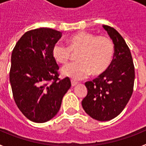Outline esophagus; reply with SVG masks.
Wrapping results in <instances>:
<instances>
[{"label":"esophagus","instance_id":"obj_1","mask_svg":"<svg viewBox=\"0 0 146 146\" xmlns=\"http://www.w3.org/2000/svg\"><path fill=\"white\" fill-rule=\"evenodd\" d=\"M71 82H72V86H73V87H74V86H75L76 85L78 84V82H75V81H73V80H71Z\"/></svg>","mask_w":146,"mask_h":146}]
</instances>
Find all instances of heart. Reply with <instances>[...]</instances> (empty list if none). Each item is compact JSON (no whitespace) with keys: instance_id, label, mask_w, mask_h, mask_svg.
I'll return each instance as SVG.
<instances>
[{"instance_id":"1","label":"heart","mask_w":146,"mask_h":146,"mask_svg":"<svg viewBox=\"0 0 146 146\" xmlns=\"http://www.w3.org/2000/svg\"><path fill=\"white\" fill-rule=\"evenodd\" d=\"M66 46L57 42L52 48V56L58 64H66L72 52H77V61L64 66L60 73L64 77L80 80L91 74L98 76L106 72L113 61L115 47L108 36L80 31L66 38Z\"/></svg>"}]
</instances>
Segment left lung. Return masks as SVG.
Masks as SVG:
<instances>
[{"instance_id": "obj_1", "label": "left lung", "mask_w": 146, "mask_h": 146, "mask_svg": "<svg viewBox=\"0 0 146 146\" xmlns=\"http://www.w3.org/2000/svg\"><path fill=\"white\" fill-rule=\"evenodd\" d=\"M114 44L113 61L108 70L85 83L87 96L82 99L85 112L95 120L107 121L118 116L133 92L135 67L129 47L115 28L103 25Z\"/></svg>"}]
</instances>
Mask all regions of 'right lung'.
I'll return each mask as SVG.
<instances>
[{"label": "right lung", "mask_w": 146, "mask_h": 146, "mask_svg": "<svg viewBox=\"0 0 146 146\" xmlns=\"http://www.w3.org/2000/svg\"><path fill=\"white\" fill-rule=\"evenodd\" d=\"M62 33L51 28L31 30L22 36L13 50L9 80L17 106L35 123L52 119L71 87L69 77L59 80V67L52 56Z\"/></svg>", "instance_id": "1"}]
</instances>
